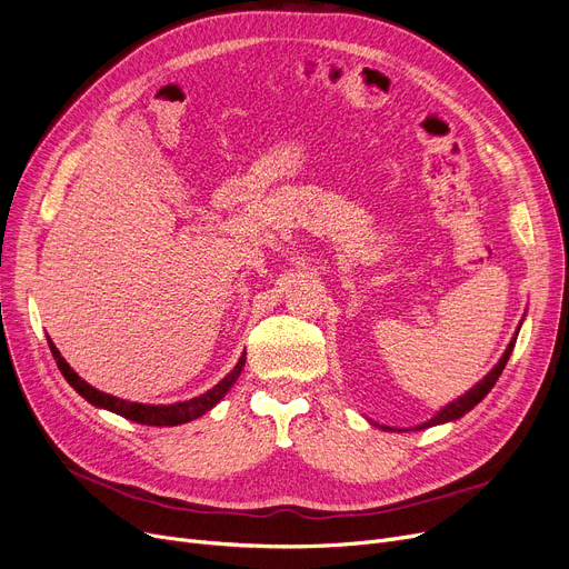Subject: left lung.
Returning <instances> with one entry per match:
<instances>
[{
  "label": "left lung",
  "mask_w": 569,
  "mask_h": 569,
  "mask_svg": "<svg viewBox=\"0 0 569 569\" xmlns=\"http://www.w3.org/2000/svg\"><path fill=\"white\" fill-rule=\"evenodd\" d=\"M519 327H521V322H519ZM517 337H519V330L515 332V337H512V341H510V346H507V350L502 352V357H500V362L480 380L477 382L475 387H470V390L463 395V397H459L457 401H452V403H447L440 412H436L429 422H425V425H417L415 427V431H420V429H429V427H436V425H445V422H455V420H459V417H463L468 410H472L477 403H480L489 392H491V387L496 385V380L500 378V373H502V369H505V365H507V360H510V355H512V350H515V343H517ZM380 427V425H378ZM382 431H397V429H392V427H380Z\"/></svg>",
  "instance_id": "8db88e82"
}]
</instances>
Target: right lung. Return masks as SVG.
Segmentation results:
<instances>
[{
    "label": "right lung",
    "instance_id": "1",
    "mask_svg": "<svg viewBox=\"0 0 569 569\" xmlns=\"http://www.w3.org/2000/svg\"><path fill=\"white\" fill-rule=\"evenodd\" d=\"M48 346H50V352L54 357V362L59 367V371H62V376L67 378V382L73 387V390L87 399L92 406L97 408H106L110 412H117L127 417V420L131 422H138V425H147V427H177V425H187L191 420H198L200 415H204L207 410H212L223 397L226 392L230 390V387L234 385V380L239 378V373H242L244 369V362H247V352L239 357V362L234 365V369L219 382L214 385L212 390H207L204 395L196 397V399H189V401H179V403H170V406H149V403H136V401H124L119 397H112V395H106V392H99L94 390L92 385L84 382L69 365L62 355H59V350L54 348V343L48 339Z\"/></svg>",
    "mask_w": 569,
    "mask_h": 569
}]
</instances>
